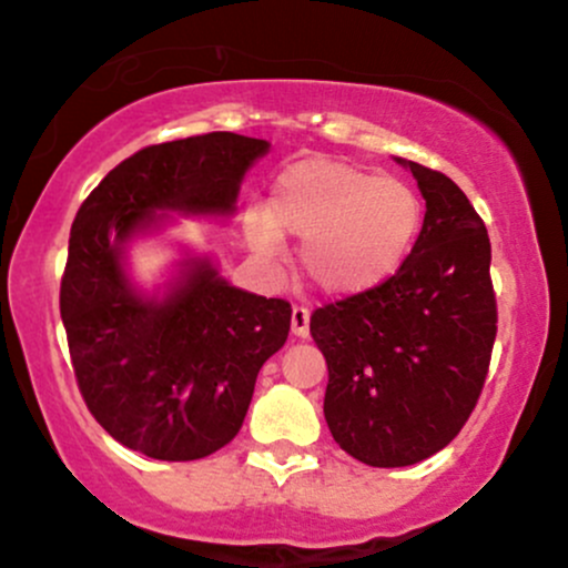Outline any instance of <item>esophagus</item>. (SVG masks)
I'll return each mask as SVG.
<instances>
[{
	"mask_svg": "<svg viewBox=\"0 0 568 568\" xmlns=\"http://www.w3.org/2000/svg\"><path fill=\"white\" fill-rule=\"evenodd\" d=\"M291 332L302 339L310 334V313L304 307H294V313H291Z\"/></svg>",
	"mask_w": 568,
	"mask_h": 568,
	"instance_id": "obj_1",
	"label": "esophagus"
}]
</instances>
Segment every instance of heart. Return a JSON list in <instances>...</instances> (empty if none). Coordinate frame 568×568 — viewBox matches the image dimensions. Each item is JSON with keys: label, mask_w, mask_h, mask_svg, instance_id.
<instances>
[{"label": "heart", "mask_w": 568, "mask_h": 568, "mask_svg": "<svg viewBox=\"0 0 568 568\" xmlns=\"http://www.w3.org/2000/svg\"><path fill=\"white\" fill-rule=\"evenodd\" d=\"M425 209L405 179L362 165L310 158L272 184L268 212H244L247 247L266 264L283 253V234L302 242V272L321 294H373L403 268L419 239Z\"/></svg>", "instance_id": "obj_1"}]
</instances>
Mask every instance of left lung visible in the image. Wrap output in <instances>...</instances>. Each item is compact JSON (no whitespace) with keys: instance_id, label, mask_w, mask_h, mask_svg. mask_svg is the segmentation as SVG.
<instances>
[{"instance_id":"1","label":"left lung","mask_w":568,"mask_h":568,"mask_svg":"<svg viewBox=\"0 0 568 568\" xmlns=\"http://www.w3.org/2000/svg\"><path fill=\"white\" fill-rule=\"evenodd\" d=\"M394 160L414 174L427 206L414 253L373 294L310 318L329 367L332 438L373 468L416 465L455 440L485 386L498 321L476 209L449 176Z\"/></svg>"}]
</instances>
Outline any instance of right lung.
<instances>
[{
    "instance_id": "1",
    "label": "right lung",
    "mask_w": 568,
    "mask_h": 568,
    "mask_svg": "<svg viewBox=\"0 0 568 568\" xmlns=\"http://www.w3.org/2000/svg\"><path fill=\"white\" fill-rule=\"evenodd\" d=\"M272 143L206 133L146 146L109 171L70 229L62 324L79 389L111 438L169 463L209 457L242 427L258 369L288 339L291 304L250 294L209 253L179 244L143 288L130 247L176 217L231 220Z\"/></svg>"
}]
</instances>
